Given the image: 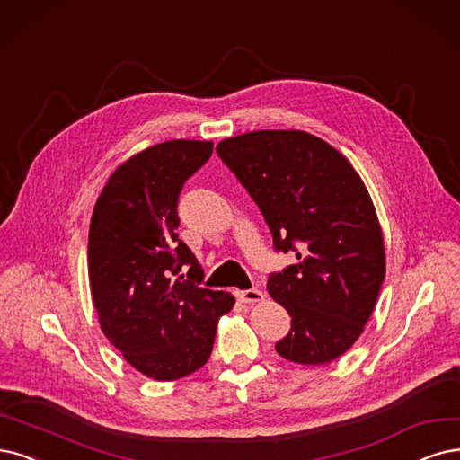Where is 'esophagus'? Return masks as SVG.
I'll return each instance as SVG.
<instances>
[{"instance_id": "34e87169", "label": "esophagus", "mask_w": 460, "mask_h": 460, "mask_svg": "<svg viewBox=\"0 0 460 460\" xmlns=\"http://www.w3.org/2000/svg\"><path fill=\"white\" fill-rule=\"evenodd\" d=\"M239 299L243 303H258L263 299V292L258 290V288H248V290L239 292Z\"/></svg>"}]
</instances>
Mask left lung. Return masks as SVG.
I'll return each instance as SVG.
<instances>
[{"label":"left lung","mask_w":460,"mask_h":460,"mask_svg":"<svg viewBox=\"0 0 460 460\" xmlns=\"http://www.w3.org/2000/svg\"><path fill=\"white\" fill-rule=\"evenodd\" d=\"M216 151L260 207L275 250L297 258L267 282L292 316L277 352L305 366L339 358L364 332L385 280L383 233L362 178L303 130L233 136Z\"/></svg>","instance_id":"8db88e82"}]
</instances>
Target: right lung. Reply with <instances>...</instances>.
Here are the masks:
<instances>
[{"instance_id":"add662e5","label":"right lung","mask_w":460,"mask_h":460,"mask_svg":"<svg viewBox=\"0 0 460 460\" xmlns=\"http://www.w3.org/2000/svg\"><path fill=\"white\" fill-rule=\"evenodd\" d=\"M212 142L172 140L136 153L102 190L89 229V280L100 328L125 360L155 381L208 362L229 292L200 288L199 261L178 239V197ZM187 266L188 280L180 276Z\"/></svg>"}]
</instances>
